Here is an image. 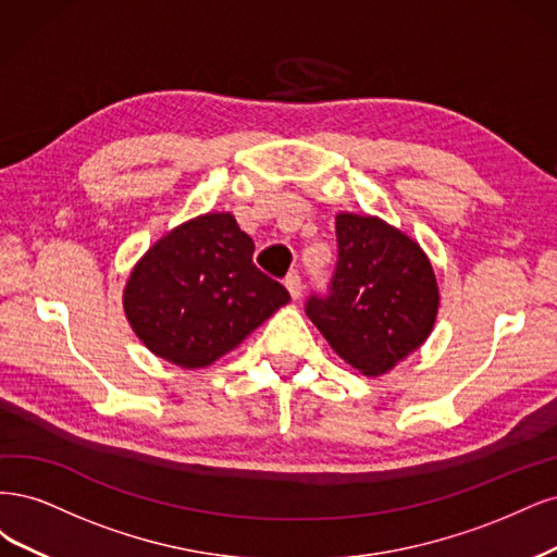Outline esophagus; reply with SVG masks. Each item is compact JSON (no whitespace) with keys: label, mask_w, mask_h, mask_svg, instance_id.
Masks as SVG:
<instances>
[{"label":"esophagus","mask_w":557,"mask_h":557,"mask_svg":"<svg viewBox=\"0 0 557 557\" xmlns=\"http://www.w3.org/2000/svg\"><path fill=\"white\" fill-rule=\"evenodd\" d=\"M284 284H286V289H289L292 298H300V294H302V280H300V275L296 271L284 277Z\"/></svg>","instance_id":"34e87169"}]
</instances>
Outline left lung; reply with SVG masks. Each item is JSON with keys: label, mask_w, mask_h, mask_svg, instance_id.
<instances>
[{"label": "left lung", "mask_w": 557, "mask_h": 557, "mask_svg": "<svg viewBox=\"0 0 557 557\" xmlns=\"http://www.w3.org/2000/svg\"><path fill=\"white\" fill-rule=\"evenodd\" d=\"M326 294L305 312L339 358L368 376L388 372L433 331L437 282L421 247L376 218L339 212Z\"/></svg>", "instance_id": "left-lung-1"}]
</instances>
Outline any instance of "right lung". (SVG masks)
<instances>
[{
	"label": "right lung",
	"mask_w": 557,
	"mask_h": 557,
	"mask_svg": "<svg viewBox=\"0 0 557 557\" xmlns=\"http://www.w3.org/2000/svg\"><path fill=\"white\" fill-rule=\"evenodd\" d=\"M255 243L228 212L173 228L138 261L124 312L152 354L206 368L289 300L252 261Z\"/></svg>",
	"instance_id": "add662e5"
}]
</instances>
